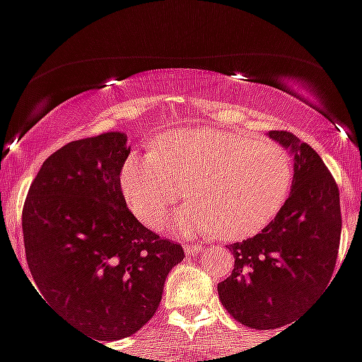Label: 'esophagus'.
<instances>
[{
	"label": "esophagus",
	"mask_w": 362,
	"mask_h": 362,
	"mask_svg": "<svg viewBox=\"0 0 362 362\" xmlns=\"http://www.w3.org/2000/svg\"><path fill=\"white\" fill-rule=\"evenodd\" d=\"M184 251L187 257H193V255H199L200 251H204V247L200 244H184Z\"/></svg>",
	"instance_id": "1"
}]
</instances>
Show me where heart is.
<instances>
[{
    "mask_svg": "<svg viewBox=\"0 0 362 362\" xmlns=\"http://www.w3.org/2000/svg\"><path fill=\"white\" fill-rule=\"evenodd\" d=\"M291 160L281 146L215 127L175 131L122 168V191L134 215L160 228L189 185L197 202L169 220L180 237L218 233L240 240L268 226L291 185Z\"/></svg>",
    "mask_w": 362,
    "mask_h": 362,
    "instance_id": "heart-1",
    "label": "heart"
}]
</instances>
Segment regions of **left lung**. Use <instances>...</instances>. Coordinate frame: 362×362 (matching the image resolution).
<instances>
[{"label":"left lung","instance_id":"obj_1","mask_svg":"<svg viewBox=\"0 0 362 362\" xmlns=\"http://www.w3.org/2000/svg\"><path fill=\"white\" fill-rule=\"evenodd\" d=\"M268 136L293 156L291 193L259 235L229 246L233 272L218 282L222 306L255 329L291 325L325 291L342 226L337 184L320 156L291 133Z\"/></svg>","mask_w":362,"mask_h":362}]
</instances>
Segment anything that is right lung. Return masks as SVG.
Here are the masks:
<instances>
[{
	"mask_svg": "<svg viewBox=\"0 0 362 362\" xmlns=\"http://www.w3.org/2000/svg\"><path fill=\"white\" fill-rule=\"evenodd\" d=\"M129 153L118 131L67 144L43 162L23 206L37 295L98 341L142 328L165 276L184 260L180 244L160 238L125 206L120 171Z\"/></svg>",
	"mask_w": 362,
	"mask_h": 362,
	"instance_id": "add662e5",
	"label": "right lung"
}]
</instances>
